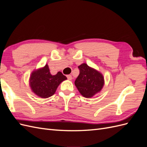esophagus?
Here are the masks:
<instances>
[{
	"label": "esophagus",
	"mask_w": 147,
	"mask_h": 147,
	"mask_svg": "<svg viewBox=\"0 0 147 147\" xmlns=\"http://www.w3.org/2000/svg\"><path fill=\"white\" fill-rule=\"evenodd\" d=\"M67 79L69 80H71L72 79V75H67Z\"/></svg>",
	"instance_id": "esophagus-1"
}]
</instances>
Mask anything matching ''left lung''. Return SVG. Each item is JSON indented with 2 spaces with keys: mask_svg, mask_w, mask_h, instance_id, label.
<instances>
[{
  "mask_svg": "<svg viewBox=\"0 0 147 147\" xmlns=\"http://www.w3.org/2000/svg\"><path fill=\"white\" fill-rule=\"evenodd\" d=\"M78 67L80 74L75 81V86L83 96L90 98L102 90L104 84L103 75L85 63Z\"/></svg>",
  "mask_w": 147,
  "mask_h": 147,
  "instance_id": "8db88e82",
  "label": "left lung"
}]
</instances>
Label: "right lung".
Here are the masks:
<instances>
[{
    "label": "right lung",
    "mask_w": 147,
    "mask_h": 147,
    "mask_svg": "<svg viewBox=\"0 0 147 147\" xmlns=\"http://www.w3.org/2000/svg\"><path fill=\"white\" fill-rule=\"evenodd\" d=\"M66 79L67 77L61 72L52 75L48 65L46 64L44 67L32 73L29 84L35 94L42 98H48L55 94L59 84Z\"/></svg>",
    "instance_id": "add662e5"
}]
</instances>
